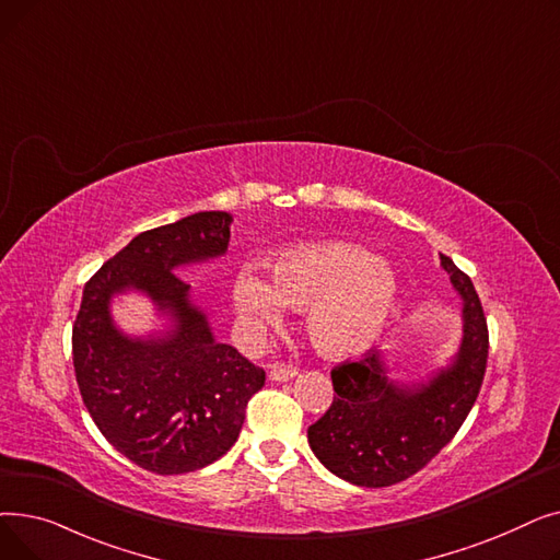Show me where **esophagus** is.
Here are the masks:
<instances>
[{"label": "esophagus", "instance_id": "34e87169", "mask_svg": "<svg viewBox=\"0 0 560 560\" xmlns=\"http://www.w3.org/2000/svg\"><path fill=\"white\" fill-rule=\"evenodd\" d=\"M295 376H298V368H292V365H272L270 368V378L277 381V384L295 378Z\"/></svg>", "mask_w": 560, "mask_h": 560}]
</instances>
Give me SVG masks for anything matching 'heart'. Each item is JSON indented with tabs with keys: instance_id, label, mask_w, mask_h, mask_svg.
Segmentation results:
<instances>
[{
	"instance_id": "heart-1",
	"label": "heart",
	"mask_w": 560,
	"mask_h": 560,
	"mask_svg": "<svg viewBox=\"0 0 560 560\" xmlns=\"http://www.w3.org/2000/svg\"><path fill=\"white\" fill-rule=\"evenodd\" d=\"M268 283L243 272L231 302L247 327L272 329L281 306L304 311V331L317 354L359 357L370 349L397 308L399 281L393 265L363 245L319 241L292 245L265 260Z\"/></svg>"
}]
</instances>
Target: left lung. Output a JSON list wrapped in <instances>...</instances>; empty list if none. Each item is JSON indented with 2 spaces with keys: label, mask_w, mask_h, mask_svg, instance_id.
I'll return each mask as SVG.
<instances>
[{
  "label": "left lung",
  "mask_w": 560,
  "mask_h": 560,
  "mask_svg": "<svg viewBox=\"0 0 560 560\" xmlns=\"http://www.w3.org/2000/svg\"><path fill=\"white\" fill-rule=\"evenodd\" d=\"M440 265L463 300V338L447 368L413 386L388 378L378 354L331 370L336 397L308 427V445L349 483L386 488L413 477L456 435L479 397L488 361L483 306L450 256L440 254Z\"/></svg>",
  "instance_id": "8db88e82"
}]
</instances>
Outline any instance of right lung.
I'll list each match as a JSON object with an SVG mask.
<instances>
[{
  "instance_id": "right-lung-1",
  "label": "right lung",
  "mask_w": 560,
  "mask_h": 560,
  "mask_svg": "<svg viewBox=\"0 0 560 560\" xmlns=\"http://www.w3.org/2000/svg\"><path fill=\"white\" fill-rule=\"evenodd\" d=\"M231 215L201 211L138 233L85 283L72 327V361L83 404L108 443L156 475H186L224 456L265 372L218 342L176 270L226 252ZM136 289L171 329L131 339L112 325L109 300Z\"/></svg>"
}]
</instances>
